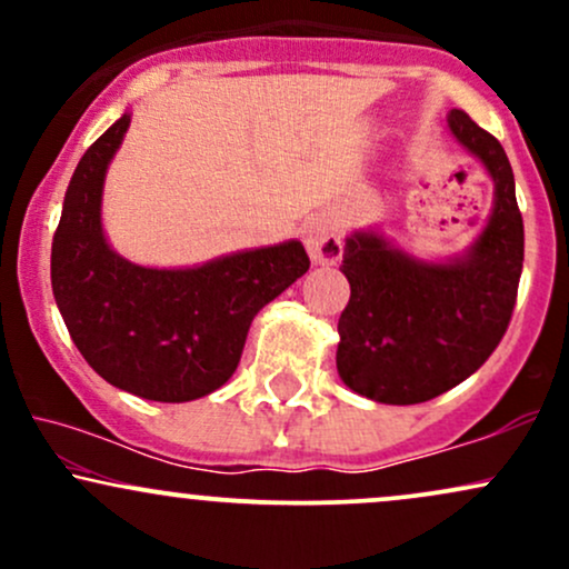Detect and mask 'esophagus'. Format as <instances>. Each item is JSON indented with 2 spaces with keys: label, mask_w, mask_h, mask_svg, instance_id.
Segmentation results:
<instances>
[{
  "label": "esophagus",
  "mask_w": 569,
  "mask_h": 569,
  "mask_svg": "<svg viewBox=\"0 0 569 569\" xmlns=\"http://www.w3.org/2000/svg\"><path fill=\"white\" fill-rule=\"evenodd\" d=\"M305 246L316 264H335L342 259V251H345L342 234H339L335 221L329 219L310 221V227L305 230Z\"/></svg>",
  "instance_id": "1"
}]
</instances>
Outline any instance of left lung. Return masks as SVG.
I'll list each match as a JSON object with an SVG mask.
<instances>
[{"instance_id": "obj_1", "label": "left lung", "mask_w": 569, "mask_h": 569, "mask_svg": "<svg viewBox=\"0 0 569 569\" xmlns=\"http://www.w3.org/2000/svg\"><path fill=\"white\" fill-rule=\"evenodd\" d=\"M449 130L495 181L492 217L473 246L449 262H422L377 232L345 240L350 302L339 316L337 371L356 393L380 403H422L473 375L511 323L525 221L506 149L462 109Z\"/></svg>"}]
</instances>
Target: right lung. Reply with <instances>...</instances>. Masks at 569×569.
<instances>
[{
  "mask_svg": "<svg viewBox=\"0 0 569 569\" xmlns=\"http://www.w3.org/2000/svg\"><path fill=\"white\" fill-rule=\"evenodd\" d=\"M126 112L82 154L53 234L50 278L77 350L114 388L147 401H194L238 369L253 316L310 267L299 240L187 270L122 259L101 227L107 168Z\"/></svg>",
  "mask_w": 569,
  "mask_h": 569,
  "instance_id": "add662e5",
  "label": "right lung"
}]
</instances>
